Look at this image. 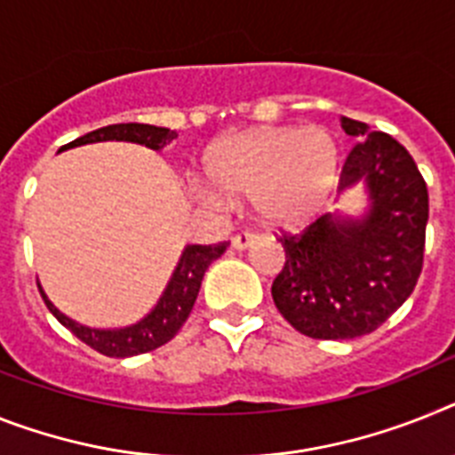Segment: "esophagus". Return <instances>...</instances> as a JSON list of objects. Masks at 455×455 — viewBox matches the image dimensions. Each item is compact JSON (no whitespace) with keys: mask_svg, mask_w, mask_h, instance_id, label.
<instances>
[{"mask_svg":"<svg viewBox=\"0 0 455 455\" xmlns=\"http://www.w3.org/2000/svg\"><path fill=\"white\" fill-rule=\"evenodd\" d=\"M257 240H259L257 234H250V231H243V234H235L234 238H231V245H234V250H247V247L254 245Z\"/></svg>","mask_w":455,"mask_h":455,"instance_id":"34e87169","label":"esophagus"}]
</instances>
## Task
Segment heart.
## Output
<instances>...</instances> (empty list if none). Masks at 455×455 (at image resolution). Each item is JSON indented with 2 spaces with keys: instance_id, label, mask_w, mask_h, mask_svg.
Returning a JSON list of instances; mask_svg holds the SVG:
<instances>
[{
  "instance_id": "obj_1",
  "label": "heart",
  "mask_w": 455,
  "mask_h": 455,
  "mask_svg": "<svg viewBox=\"0 0 455 455\" xmlns=\"http://www.w3.org/2000/svg\"><path fill=\"white\" fill-rule=\"evenodd\" d=\"M212 185L196 196L221 205L228 196L251 198L259 220L293 228L322 212L339 180L338 143L326 129L263 127L224 139L205 155Z\"/></svg>"
}]
</instances>
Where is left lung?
<instances>
[{
	"instance_id": "8db88e82",
	"label": "left lung",
	"mask_w": 455,
	"mask_h": 455,
	"mask_svg": "<svg viewBox=\"0 0 455 455\" xmlns=\"http://www.w3.org/2000/svg\"><path fill=\"white\" fill-rule=\"evenodd\" d=\"M356 136L339 192L363 185V215L328 212L303 234L284 235L286 263L273 282L280 315L299 333L316 339H351L372 333L414 291L421 275L428 189L414 159L384 132L342 117Z\"/></svg>"
}]
</instances>
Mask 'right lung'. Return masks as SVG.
<instances>
[{
    "label": "right lung",
    "instance_id": "obj_1",
    "mask_svg": "<svg viewBox=\"0 0 455 455\" xmlns=\"http://www.w3.org/2000/svg\"><path fill=\"white\" fill-rule=\"evenodd\" d=\"M178 133L171 132L166 127H155V124H139V122H127V124H108L97 132H90L80 139L67 143L62 150H71L78 145L90 143H106V140H122V143H136L145 145L150 150H164ZM228 243H220V245H185L180 259L175 263L171 280L166 282V289L162 291L156 305L152 307L143 319L136 323L122 328H92L85 323H78L76 319L67 316L55 307L48 296H45L41 282L39 291L44 296L48 310L55 315V319L68 328L78 339H83L92 349H97L99 354L110 358H127L139 356L145 351H152L156 347L166 345L169 339L175 338V333L180 331L182 323L187 322V316L192 312L194 303H196L198 289L204 282V275L208 266L215 259H220L227 251Z\"/></svg>",
    "mask_w": 455,
    "mask_h": 455
}]
</instances>
